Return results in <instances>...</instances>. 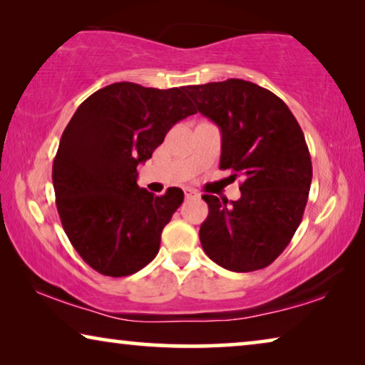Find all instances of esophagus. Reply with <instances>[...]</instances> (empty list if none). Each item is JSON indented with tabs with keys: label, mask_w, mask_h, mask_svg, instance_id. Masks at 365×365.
<instances>
[{
	"label": "esophagus",
	"mask_w": 365,
	"mask_h": 365,
	"mask_svg": "<svg viewBox=\"0 0 365 365\" xmlns=\"http://www.w3.org/2000/svg\"><path fill=\"white\" fill-rule=\"evenodd\" d=\"M183 192H185V197H187V198H195V197H198V195H200L198 190H195L192 187H187L183 190Z\"/></svg>",
	"instance_id": "34e87169"
}]
</instances>
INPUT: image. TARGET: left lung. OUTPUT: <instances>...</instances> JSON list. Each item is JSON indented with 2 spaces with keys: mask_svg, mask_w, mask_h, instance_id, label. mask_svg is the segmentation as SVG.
Masks as SVG:
<instances>
[{
  "mask_svg": "<svg viewBox=\"0 0 365 365\" xmlns=\"http://www.w3.org/2000/svg\"><path fill=\"white\" fill-rule=\"evenodd\" d=\"M221 129L220 168L241 177V198L203 195L210 213L200 227L206 255L232 272L270 265L290 244L308 201L313 168L300 124L279 96L230 78L185 88Z\"/></svg>",
  "mask_w": 365,
  "mask_h": 365,
  "instance_id": "obj_1",
  "label": "left lung"
}]
</instances>
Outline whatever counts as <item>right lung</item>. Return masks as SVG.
Masks as SVG:
<instances>
[{"label":"right lung","instance_id":"add662e5","mask_svg":"<svg viewBox=\"0 0 365 365\" xmlns=\"http://www.w3.org/2000/svg\"><path fill=\"white\" fill-rule=\"evenodd\" d=\"M180 88L119 81L95 91L65 128L52 165L58 216L68 241L91 269L126 277L145 267L162 230L183 203L180 188L155 197L138 185L173 124L195 114Z\"/></svg>","mask_w":365,"mask_h":365}]
</instances>
